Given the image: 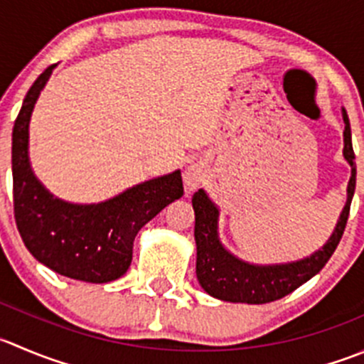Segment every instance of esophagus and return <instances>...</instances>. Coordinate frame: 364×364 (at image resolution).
<instances>
[{"label":"esophagus","instance_id":"obj_1","mask_svg":"<svg viewBox=\"0 0 364 364\" xmlns=\"http://www.w3.org/2000/svg\"><path fill=\"white\" fill-rule=\"evenodd\" d=\"M204 179H206V174L200 165H190L185 171V185L188 190H196L197 186L203 185Z\"/></svg>","mask_w":364,"mask_h":364}]
</instances>
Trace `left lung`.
Returning a JSON list of instances; mask_svg holds the SVG:
<instances>
[{
    "label": "left lung",
    "instance_id": "obj_1",
    "mask_svg": "<svg viewBox=\"0 0 364 364\" xmlns=\"http://www.w3.org/2000/svg\"><path fill=\"white\" fill-rule=\"evenodd\" d=\"M343 122V156L352 168L350 181L347 186V203L326 245L304 259L279 264H252L238 259L222 245L218 238V208L211 203L203 188L193 193L192 204L196 211L193 235L197 245L196 272L199 284L206 294L225 302L267 304L297 290L301 284L311 279L326 267L343 236L355 190V154L352 149L350 122L345 110Z\"/></svg>",
    "mask_w": 364,
    "mask_h": 364
}]
</instances>
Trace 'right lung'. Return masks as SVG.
Listing matches in <instances>:
<instances>
[{
	"label": "right lung",
	"mask_w": 364,
	"mask_h": 364,
	"mask_svg": "<svg viewBox=\"0 0 364 364\" xmlns=\"http://www.w3.org/2000/svg\"><path fill=\"white\" fill-rule=\"evenodd\" d=\"M55 65L35 80L12 132L14 215L31 256L60 276L110 283L132 264L136 232L183 196L181 171L149 179L100 204L56 199L35 178L28 158V126L38 94Z\"/></svg>",
	"instance_id": "obj_1"
}]
</instances>
